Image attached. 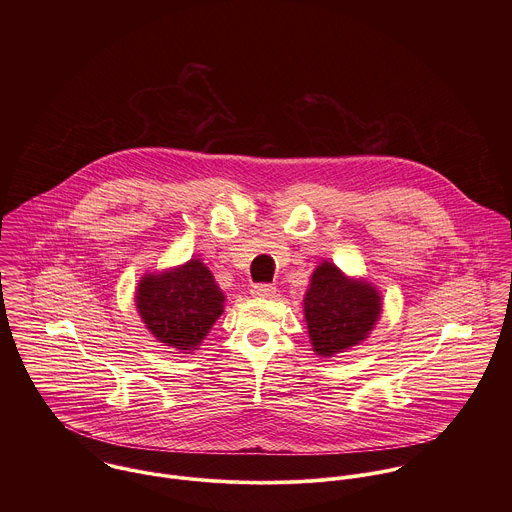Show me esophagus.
Returning <instances> with one entry per match:
<instances>
[{
	"label": "esophagus",
	"mask_w": 512,
	"mask_h": 512,
	"mask_svg": "<svg viewBox=\"0 0 512 512\" xmlns=\"http://www.w3.org/2000/svg\"><path fill=\"white\" fill-rule=\"evenodd\" d=\"M250 292L254 297H274L276 286L274 284H254Z\"/></svg>",
	"instance_id": "34e87169"
}]
</instances>
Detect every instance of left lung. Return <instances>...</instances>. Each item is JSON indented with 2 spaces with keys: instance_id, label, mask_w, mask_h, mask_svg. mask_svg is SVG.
Returning <instances> with one entry per match:
<instances>
[{
  "instance_id": "obj_1",
  "label": "left lung",
  "mask_w": 512,
  "mask_h": 512,
  "mask_svg": "<svg viewBox=\"0 0 512 512\" xmlns=\"http://www.w3.org/2000/svg\"><path fill=\"white\" fill-rule=\"evenodd\" d=\"M303 313L313 351L333 357L365 339L380 315V295L370 284L347 280L335 264L323 262L311 276Z\"/></svg>"
}]
</instances>
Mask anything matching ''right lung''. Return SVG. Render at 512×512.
<instances>
[{
  "label": "right lung",
  "instance_id": "right-lung-1",
  "mask_svg": "<svg viewBox=\"0 0 512 512\" xmlns=\"http://www.w3.org/2000/svg\"><path fill=\"white\" fill-rule=\"evenodd\" d=\"M138 311L147 329L167 347L193 351L222 313L224 295L201 260L165 274L146 276L138 286Z\"/></svg>",
  "mask_w": 512,
  "mask_h": 512
}]
</instances>
